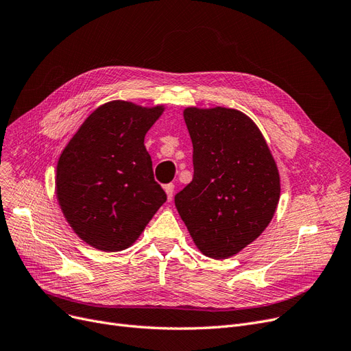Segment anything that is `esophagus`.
Masks as SVG:
<instances>
[{
	"label": "esophagus",
	"instance_id": "1",
	"mask_svg": "<svg viewBox=\"0 0 351 351\" xmlns=\"http://www.w3.org/2000/svg\"><path fill=\"white\" fill-rule=\"evenodd\" d=\"M163 189H165V192H166L167 201H172V197H173V189H175L173 184H167V185H165V186H163Z\"/></svg>",
	"mask_w": 351,
	"mask_h": 351
}]
</instances>
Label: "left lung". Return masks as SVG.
<instances>
[{"label":"left lung","instance_id":"obj_1","mask_svg":"<svg viewBox=\"0 0 351 351\" xmlns=\"http://www.w3.org/2000/svg\"><path fill=\"white\" fill-rule=\"evenodd\" d=\"M184 119L193 145V179L175 205L196 248L225 260L269 225L281 193L278 167L245 113L191 106Z\"/></svg>","mask_w":351,"mask_h":351}]
</instances>
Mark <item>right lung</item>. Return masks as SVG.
Returning <instances> with one entry per match:
<instances>
[{"label":"right lung","mask_w":351,"mask_h":351,"mask_svg":"<svg viewBox=\"0 0 351 351\" xmlns=\"http://www.w3.org/2000/svg\"><path fill=\"white\" fill-rule=\"evenodd\" d=\"M165 106L112 100L91 112L57 162L56 196L71 230L90 247L123 251L166 201L145 147Z\"/></svg>","instance_id":"right-lung-1"}]
</instances>
